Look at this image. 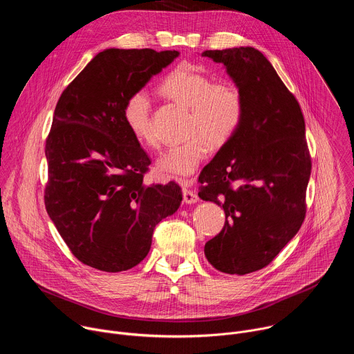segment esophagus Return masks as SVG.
Returning <instances> with one entry per match:
<instances>
[{"label": "esophagus", "instance_id": "34e87169", "mask_svg": "<svg viewBox=\"0 0 354 354\" xmlns=\"http://www.w3.org/2000/svg\"><path fill=\"white\" fill-rule=\"evenodd\" d=\"M183 201L186 205H194L198 201V196L189 189H183Z\"/></svg>", "mask_w": 354, "mask_h": 354}]
</instances>
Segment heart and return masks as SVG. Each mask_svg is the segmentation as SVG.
Instances as JSON below:
<instances>
[{
	"label": "heart",
	"mask_w": 354,
	"mask_h": 354,
	"mask_svg": "<svg viewBox=\"0 0 354 354\" xmlns=\"http://www.w3.org/2000/svg\"><path fill=\"white\" fill-rule=\"evenodd\" d=\"M161 92L190 109L192 137L168 148L157 160V171L169 179H185L196 172L210 145L223 147L238 131L245 112L243 96L234 84L214 82L203 70L187 63L179 64L165 77ZM123 120L140 144L157 145L151 100L145 91H136L124 100Z\"/></svg>",
	"instance_id": "1"
}]
</instances>
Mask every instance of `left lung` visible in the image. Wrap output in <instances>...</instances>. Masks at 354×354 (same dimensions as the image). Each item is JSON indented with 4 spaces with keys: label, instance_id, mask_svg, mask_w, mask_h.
Here are the masks:
<instances>
[{
    "label": "left lung",
    "instance_id": "obj_1",
    "mask_svg": "<svg viewBox=\"0 0 354 354\" xmlns=\"http://www.w3.org/2000/svg\"><path fill=\"white\" fill-rule=\"evenodd\" d=\"M243 96L234 137L201 171L198 197L223 207L225 224L205 245L210 265L228 274L268 266L306 217L311 158L299 105L254 47L206 50Z\"/></svg>",
    "mask_w": 354,
    "mask_h": 354
}]
</instances>
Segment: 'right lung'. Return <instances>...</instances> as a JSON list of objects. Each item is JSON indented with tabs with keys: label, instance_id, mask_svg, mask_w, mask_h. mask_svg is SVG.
Segmentation results:
<instances>
[{
	"label": "right lung",
	"instance_id": "obj_1",
	"mask_svg": "<svg viewBox=\"0 0 354 354\" xmlns=\"http://www.w3.org/2000/svg\"><path fill=\"white\" fill-rule=\"evenodd\" d=\"M179 52L106 48L63 91L46 141L44 205L73 252L91 268L123 272L149 252L156 225L180 206L175 182L145 185L151 164L123 120L124 100Z\"/></svg>",
	"mask_w": 354,
	"mask_h": 354
}]
</instances>
